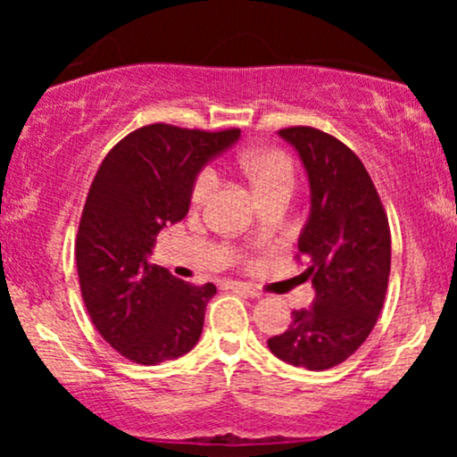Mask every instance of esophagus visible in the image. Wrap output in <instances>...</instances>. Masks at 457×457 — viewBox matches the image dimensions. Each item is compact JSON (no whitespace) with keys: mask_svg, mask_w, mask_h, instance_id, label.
Here are the masks:
<instances>
[{"mask_svg":"<svg viewBox=\"0 0 457 457\" xmlns=\"http://www.w3.org/2000/svg\"><path fill=\"white\" fill-rule=\"evenodd\" d=\"M225 290L240 292V295H246V296H251V298L260 296V292L255 290L253 286H249V283H240V281H225Z\"/></svg>","mask_w":457,"mask_h":457,"instance_id":"1","label":"esophagus"}]
</instances>
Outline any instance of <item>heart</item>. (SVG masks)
<instances>
[{
	"label": "heart",
	"instance_id": "b5f03b06",
	"mask_svg": "<svg viewBox=\"0 0 457 457\" xmlns=\"http://www.w3.org/2000/svg\"><path fill=\"white\" fill-rule=\"evenodd\" d=\"M240 170L249 178L258 195L287 188L292 191L295 185V167H292L290 156L281 150H249L240 156ZM217 185V176L212 170H204L197 176L195 185H193V199L202 202L211 195V191Z\"/></svg>",
	"mask_w": 457,
	"mask_h": 457
}]
</instances>
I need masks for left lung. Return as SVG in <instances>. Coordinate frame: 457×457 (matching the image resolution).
<instances>
[{
    "mask_svg": "<svg viewBox=\"0 0 457 457\" xmlns=\"http://www.w3.org/2000/svg\"><path fill=\"white\" fill-rule=\"evenodd\" d=\"M298 152L309 182V217L298 251L312 266L313 303L292 312L270 353L295 367L322 371L365 342L385 303L391 270V232L365 165L342 141L312 127L279 130Z\"/></svg>",
    "mask_w": 457,
    "mask_h": 457,
    "instance_id": "left-lung-1",
    "label": "left lung"
}]
</instances>
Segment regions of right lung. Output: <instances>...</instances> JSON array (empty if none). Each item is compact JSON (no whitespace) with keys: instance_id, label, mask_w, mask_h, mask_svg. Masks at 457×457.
<instances>
[{"instance_id":"obj_1","label":"right lung","mask_w":457,"mask_h":457,"mask_svg":"<svg viewBox=\"0 0 457 457\" xmlns=\"http://www.w3.org/2000/svg\"><path fill=\"white\" fill-rule=\"evenodd\" d=\"M238 137V129L150 124L94 176L77 234L79 286L94 327L133 363H165L199 342L217 287L191 286L148 258L161 229L187 217L199 171Z\"/></svg>"}]
</instances>
